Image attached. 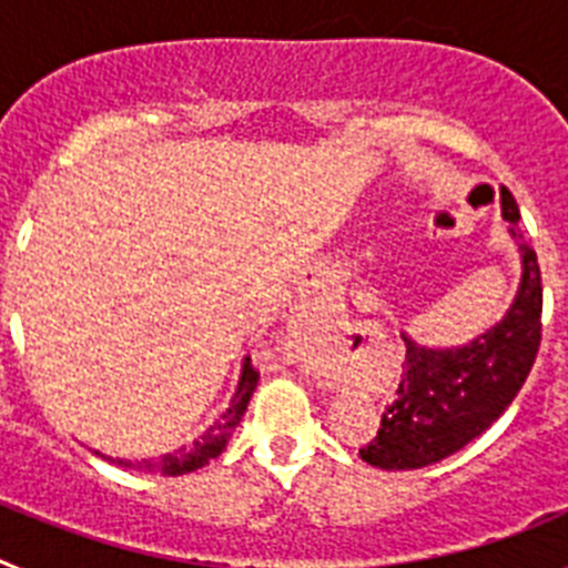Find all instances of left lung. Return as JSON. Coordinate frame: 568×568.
I'll use <instances>...</instances> for the list:
<instances>
[{
	"label": "left lung",
	"mask_w": 568,
	"mask_h": 568,
	"mask_svg": "<svg viewBox=\"0 0 568 568\" xmlns=\"http://www.w3.org/2000/svg\"><path fill=\"white\" fill-rule=\"evenodd\" d=\"M504 219L520 241L524 275L515 304L498 327L460 349H426L400 335L406 344L398 398L381 415V429L358 449L378 469H420L444 460L486 433L520 393L538 358L544 284L538 253L520 233V210L509 190H500Z\"/></svg>",
	"instance_id": "left-lung-1"
}]
</instances>
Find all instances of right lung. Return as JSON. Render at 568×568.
Here are the masks:
<instances>
[{"mask_svg": "<svg viewBox=\"0 0 568 568\" xmlns=\"http://www.w3.org/2000/svg\"><path fill=\"white\" fill-rule=\"evenodd\" d=\"M255 384H258V373H255L253 364H250V358H247V364H244V369H241V381H239V389H235L233 404H230L227 413L215 420V424L210 426L202 438L193 440L190 446H182L179 453L159 455V458H148V460L108 458V460L124 466V469L159 471V475H184V471L202 469V466L210 464L215 455H222V449L227 446L230 435H233V429L239 426V420L244 418V413H247V404H250V398H253Z\"/></svg>", "mask_w": 568, "mask_h": 568, "instance_id": "add662e5", "label": "right lung"}]
</instances>
